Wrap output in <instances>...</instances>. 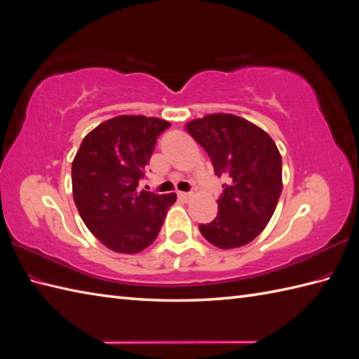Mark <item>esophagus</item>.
<instances>
[{
    "instance_id": "34e87169",
    "label": "esophagus",
    "mask_w": 359,
    "mask_h": 359,
    "mask_svg": "<svg viewBox=\"0 0 359 359\" xmlns=\"http://www.w3.org/2000/svg\"><path fill=\"white\" fill-rule=\"evenodd\" d=\"M177 197H179L180 200H183V202H189V198L193 197V194H191V193H182V191H179Z\"/></svg>"
}]
</instances>
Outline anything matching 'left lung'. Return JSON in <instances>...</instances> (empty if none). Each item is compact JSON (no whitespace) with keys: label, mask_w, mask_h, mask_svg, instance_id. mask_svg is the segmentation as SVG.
Listing matches in <instances>:
<instances>
[{"label":"left lung","mask_w":359,"mask_h":359,"mask_svg":"<svg viewBox=\"0 0 359 359\" xmlns=\"http://www.w3.org/2000/svg\"><path fill=\"white\" fill-rule=\"evenodd\" d=\"M208 153L217 177L224 179L219 212L198 224L202 236L222 249L248 245L271 220L281 194V156L257 125L238 116L210 114L187 123Z\"/></svg>","instance_id":"left-lung-1"}]
</instances>
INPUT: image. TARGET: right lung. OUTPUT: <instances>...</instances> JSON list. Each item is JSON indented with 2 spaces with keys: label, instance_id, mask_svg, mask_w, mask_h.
<instances>
[{
  "label": "right lung",
  "instance_id": "obj_1",
  "mask_svg": "<svg viewBox=\"0 0 359 359\" xmlns=\"http://www.w3.org/2000/svg\"><path fill=\"white\" fill-rule=\"evenodd\" d=\"M170 122L118 116L90 131L72 165L73 198L91 234L114 252L136 254L153 243L176 194L137 191L157 137Z\"/></svg>",
  "mask_w": 359,
  "mask_h": 359
}]
</instances>
